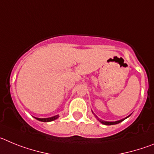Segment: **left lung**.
I'll return each mask as SVG.
<instances>
[{"instance_id": "1", "label": "left lung", "mask_w": 154, "mask_h": 154, "mask_svg": "<svg viewBox=\"0 0 154 154\" xmlns=\"http://www.w3.org/2000/svg\"><path fill=\"white\" fill-rule=\"evenodd\" d=\"M99 121H100V122H101L102 123H103V124L108 125V126H109V125L117 124V123H120V122H122V121H123V120L116 121V122H106V121H103V120H101V119H99Z\"/></svg>"}]
</instances>
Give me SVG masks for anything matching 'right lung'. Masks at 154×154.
I'll return each mask as SVG.
<instances>
[{
  "label": "right lung",
  "mask_w": 154,
  "mask_h": 154,
  "mask_svg": "<svg viewBox=\"0 0 154 154\" xmlns=\"http://www.w3.org/2000/svg\"><path fill=\"white\" fill-rule=\"evenodd\" d=\"M58 117V116H53V117L46 118V119H40V118H36V119L39 121H42V122H51V121L56 119Z\"/></svg>",
  "instance_id": "right-lung-1"
}]
</instances>
